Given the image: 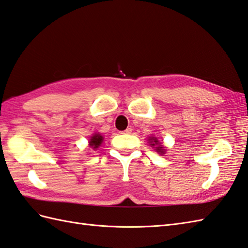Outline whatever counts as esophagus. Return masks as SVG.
I'll list each match as a JSON object with an SVG mask.
<instances>
[{
    "label": "esophagus",
    "mask_w": 248,
    "mask_h": 248,
    "mask_svg": "<svg viewBox=\"0 0 248 248\" xmlns=\"http://www.w3.org/2000/svg\"><path fill=\"white\" fill-rule=\"evenodd\" d=\"M131 132H132V129H131V128H128V129H125L124 131L120 132V133H122V134H130Z\"/></svg>",
    "instance_id": "esophagus-1"
}]
</instances>
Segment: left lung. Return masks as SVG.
<instances>
[{"instance_id": "left-lung-1", "label": "left lung", "mask_w": 248, "mask_h": 248, "mask_svg": "<svg viewBox=\"0 0 248 248\" xmlns=\"http://www.w3.org/2000/svg\"><path fill=\"white\" fill-rule=\"evenodd\" d=\"M150 145L151 146H156V149H155V150H156V152H158V153H160V154H164L165 153V149H164V147H163V145L162 143H160L156 138L155 137H150Z\"/></svg>"}]
</instances>
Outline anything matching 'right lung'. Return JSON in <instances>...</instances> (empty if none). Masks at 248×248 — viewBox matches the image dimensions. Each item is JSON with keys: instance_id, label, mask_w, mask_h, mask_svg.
<instances>
[{"instance_id": "1", "label": "right lung", "mask_w": 248, "mask_h": 248, "mask_svg": "<svg viewBox=\"0 0 248 248\" xmlns=\"http://www.w3.org/2000/svg\"><path fill=\"white\" fill-rule=\"evenodd\" d=\"M103 140V137L100 134H95L91 137L90 140V147L93 149H97L100 146V143Z\"/></svg>"}]
</instances>
